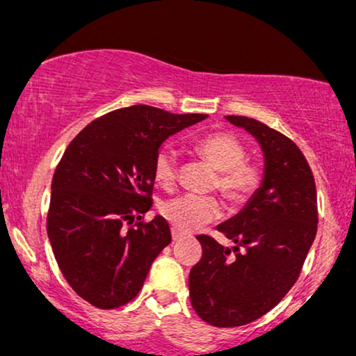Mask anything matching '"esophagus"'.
Wrapping results in <instances>:
<instances>
[{
  "label": "esophagus",
  "instance_id": "obj_1",
  "mask_svg": "<svg viewBox=\"0 0 356 356\" xmlns=\"http://www.w3.org/2000/svg\"><path fill=\"white\" fill-rule=\"evenodd\" d=\"M184 238V234L181 231H177V229H174L172 227V241H181Z\"/></svg>",
  "mask_w": 356,
  "mask_h": 356
}]
</instances>
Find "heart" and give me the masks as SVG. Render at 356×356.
Wrapping results in <instances>:
<instances>
[{
  "instance_id": "1",
  "label": "heart",
  "mask_w": 356,
  "mask_h": 356,
  "mask_svg": "<svg viewBox=\"0 0 356 356\" xmlns=\"http://www.w3.org/2000/svg\"><path fill=\"white\" fill-rule=\"evenodd\" d=\"M195 150L216 170L214 189L231 206L239 207L257 194L264 182L263 167L246 161L248 150L229 132H212L195 142ZM152 174L159 186L170 189L177 181V155L170 147H162L154 155ZM162 216L174 229L197 231L219 218L220 206L214 197L179 195L162 206Z\"/></svg>"
}]
</instances>
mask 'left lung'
Listing matches in <instances>:
<instances>
[{
    "instance_id": "1",
    "label": "left lung",
    "mask_w": 356,
    "mask_h": 356,
    "mask_svg": "<svg viewBox=\"0 0 356 356\" xmlns=\"http://www.w3.org/2000/svg\"><path fill=\"white\" fill-rule=\"evenodd\" d=\"M226 118L259 142L266 165L254 197L218 226L236 246L197 236L202 257L191 269V303L218 328L252 323L283 300L300 277L318 227L316 186L300 147L254 118Z\"/></svg>"
}]
</instances>
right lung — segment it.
Segmentation results:
<instances>
[{
  "label": "right lung",
  "mask_w": 356,
  "mask_h": 356,
  "mask_svg": "<svg viewBox=\"0 0 356 356\" xmlns=\"http://www.w3.org/2000/svg\"><path fill=\"white\" fill-rule=\"evenodd\" d=\"M206 117L132 105L90 122L65 150L53 174L47 232L61 275L95 308L130 303L172 241L164 218L144 220L154 155L167 137Z\"/></svg>",
  "instance_id": "obj_1"
}]
</instances>
